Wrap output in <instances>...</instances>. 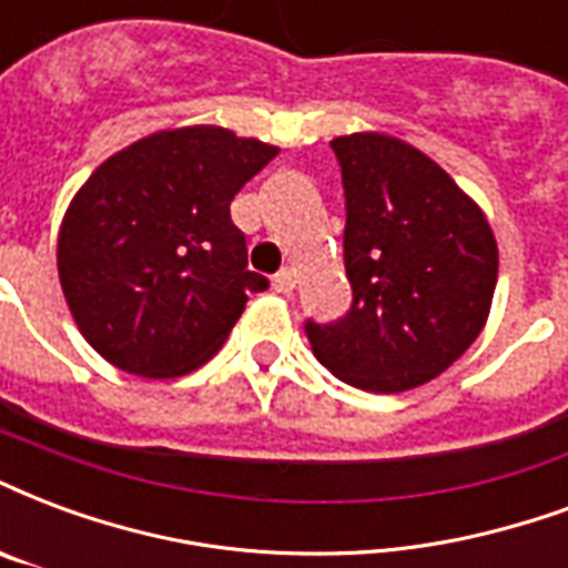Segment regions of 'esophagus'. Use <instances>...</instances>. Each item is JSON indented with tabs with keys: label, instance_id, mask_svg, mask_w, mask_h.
<instances>
[{
	"label": "esophagus",
	"instance_id": "esophagus-1",
	"mask_svg": "<svg viewBox=\"0 0 568 568\" xmlns=\"http://www.w3.org/2000/svg\"><path fill=\"white\" fill-rule=\"evenodd\" d=\"M295 283H297L295 271H292V267H283V271L273 276V292H280V295H288V292L295 288Z\"/></svg>",
	"mask_w": 568,
	"mask_h": 568
}]
</instances>
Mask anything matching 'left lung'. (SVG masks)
<instances>
[{"mask_svg":"<svg viewBox=\"0 0 568 568\" xmlns=\"http://www.w3.org/2000/svg\"><path fill=\"white\" fill-rule=\"evenodd\" d=\"M346 195L352 306L304 331L337 379L373 394L418 388L481 334L497 288V241L455 180L388 134L334 138Z\"/></svg>","mask_w":568,"mask_h":568,"instance_id":"8db88e82","label":"left lung"}]
</instances>
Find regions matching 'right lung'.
<instances>
[{
  "label": "right lung",
  "mask_w": 568,
  "mask_h": 568,
  "mask_svg": "<svg viewBox=\"0 0 568 568\" xmlns=\"http://www.w3.org/2000/svg\"><path fill=\"white\" fill-rule=\"evenodd\" d=\"M276 155L220 125L150 134L111 155L60 229V283L81 334L113 367L168 379L222 348L246 295V237L231 201Z\"/></svg>",
  "instance_id": "add662e5"
}]
</instances>
